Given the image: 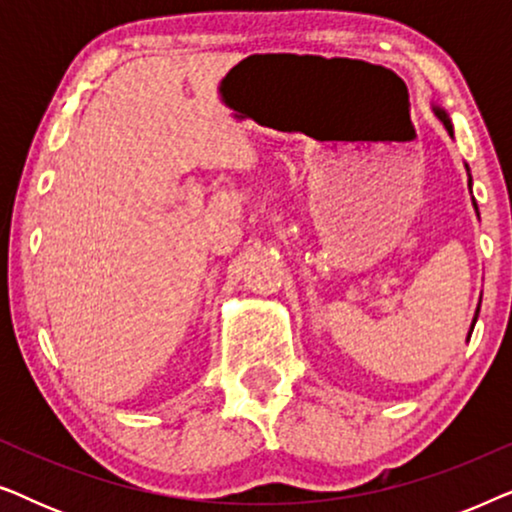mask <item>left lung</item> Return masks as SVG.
<instances>
[{
	"instance_id": "1",
	"label": "left lung",
	"mask_w": 512,
	"mask_h": 512,
	"mask_svg": "<svg viewBox=\"0 0 512 512\" xmlns=\"http://www.w3.org/2000/svg\"><path fill=\"white\" fill-rule=\"evenodd\" d=\"M433 111H436V116L440 118V121H443L447 132H450V135H452L454 130H452V121H450V116H447V111L443 107H438V104H433ZM466 172H468V188H471L473 186V179H471V170H468V165H466ZM478 314H480V305H478V310H475V317L471 321V328H468V338L466 340H471V333H473V328H475V321H478Z\"/></svg>"
}]
</instances>
